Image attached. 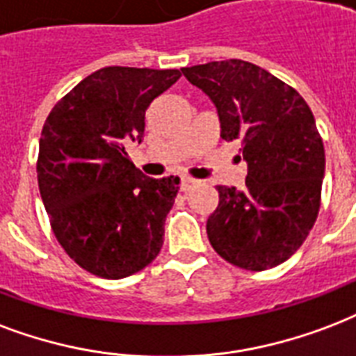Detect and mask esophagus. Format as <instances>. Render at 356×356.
I'll list each match as a JSON object with an SVG mask.
<instances>
[{"mask_svg": "<svg viewBox=\"0 0 356 356\" xmlns=\"http://www.w3.org/2000/svg\"><path fill=\"white\" fill-rule=\"evenodd\" d=\"M194 184H196V181H194V179H190V177L181 179V190H183V192H186V190L192 188Z\"/></svg>", "mask_w": 356, "mask_h": 356, "instance_id": "34e87169", "label": "esophagus"}]
</instances>
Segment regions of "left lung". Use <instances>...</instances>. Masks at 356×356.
<instances>
[{"mask_svg":"<svg viewBox=\"0 0 356 356\" xmlns=\"http://www.w3.org/2000/svg\"><path fill=\"white\" fill-rule=\"evenodd\" d=\"M181 70L213 100L222 140H238L248 164L246 188L216 186L211 246L235 267H276L305 243L321 205L325 149L314 113L291 86L248 61Z\"/></svg>","mask_w":356,"mask_h":356,"instance_id":"obj_1","label":"left lung"}]
</instances>
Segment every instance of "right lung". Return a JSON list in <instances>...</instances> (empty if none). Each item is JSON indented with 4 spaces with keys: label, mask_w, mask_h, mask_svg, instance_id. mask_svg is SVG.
Wrapping results in <instances>:
<instances>
[{
    "label": "right lung",
    "mask_w": 356,
    "mask_h": 356,
    "mask_svg": "<svg viewBox=\"0 0 356 356\" xmlns=\"http://www.w3.org/2000/svg\"><path fill=\"white\" fill-rule=\"evenodd\" d=\"M181 78L177 69L104 67L46 118L37 177L58 243L88 273L119 280L147 267L164 243L179 177L151 179L130 162L145 112Z\"/></svg>",
    "instance_id": "right-lung-1"
}]
</instances>
